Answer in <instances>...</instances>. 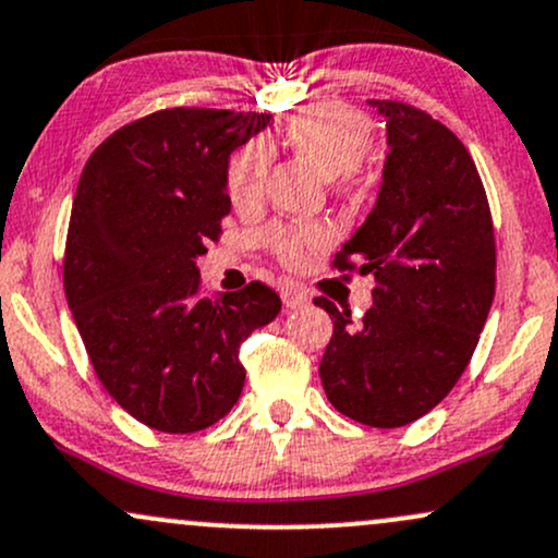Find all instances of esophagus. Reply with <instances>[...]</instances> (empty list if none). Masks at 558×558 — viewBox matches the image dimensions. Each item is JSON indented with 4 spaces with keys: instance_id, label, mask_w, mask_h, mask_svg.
I'll list each match as a JSON object with an SVG mask.
<instances>
[{
    "instance_id": "1",
    "label": "esophagus",
    "mask_w": 558,
    "mask_h": 558,
    "mask_svg": "<svg viewBox=\"0 0 558 558\" xmlns=\"http://www.w3.org/2000/svg\"><path fill=\"white\" fill-rule=\"evenodd\" d=\"M280 296H283V304L288 308H299V306H306L308 304V293L304 288L299 286H286L283 291H280Z\"/></svg>"
}]
</instances>
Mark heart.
<instances>
[{
	"mask_svg": "<svg viewBox=\"0 0 558 558\" xmlns=\"http://www.w3.org/2000/svg\"><path fill=\"white\" fill-rule=\"evenodd\" d=\"M278 137L288 150L296 153L312 171L325 179H353L361 158L372 145V122L366 113L338 100H319L286 119ZM270 171V150L262 140L236 147L226 163V192L236 210H254ZM267 246L286 265H299L312 250L330 241L322 226H272Z\"/></svg>",
	"mask_w": 558,
	"mask_h": 558,
	"instance_id": "obj_1",
	"label": "heart"
}]
</instances>
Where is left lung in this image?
<instances>
[{
	"mask_svg": "<svg viewBox=\"0 0 558 558\" xmlns=\"http://www.w3.org/2000/svg\"><path fill=\"white\" fill-rule=\"evenodd\" d=\"M387 119L377 205L335 254L340 272L374 275V304L353 325L332 317L319 364L327 400L374 428L413 424L471 364L496 288L486 190L458 134L400 100H368Z\"/></svg>",
	"mask_w": 558,
	"mask_h": 558,
	"instance_id": "8db88e82",
	"label": "left lung"
}]
</instances>
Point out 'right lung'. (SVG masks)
<instances>
[{
  "instance_id": "right-lung-1",
  "label": "right lung",
  "mask_w": 558,
  "mask_h": 558,
  "mask_svg": "<svg viewBox=\"0 0 558 558\" xmlns=\"http://www.w3.org/2000/svg\"><path fill=\"white\" fill-rule=\"evenodd\" d=\"M270 113L163 109L87 158L64 246L66 304L106 392L140 424L194 434L236 405L239 345L278 317L265 283L203 299L197 259L231 213L228 156Z\"/></svg>"
}]
</instances>
